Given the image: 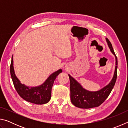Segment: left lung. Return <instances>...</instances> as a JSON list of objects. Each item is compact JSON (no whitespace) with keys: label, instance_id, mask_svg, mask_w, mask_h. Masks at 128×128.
I'll return each instance as SVG.
<instances>
[{"label":"left lung","instance_id":"8db88e82","mask_svg":"<svg viewBox=\"0 0 128 128\" xmlns=\"http://www.w3.org/2000/svg\"><path fill=\"white\" fill-rule=\"evenodd\" d=\"M108 47L112 53L115 56L116 67L113 78L108 85L97 92H89L85 90L76 80L68 74L70 80V100L76 107L81 108H91L98 107L102 104L108 98L115 84L117 78L118 69V59L114 54L112 44L110 41L106 38Z\"/></svg>","mask_w":128,"mask_h":128}]
</instances>
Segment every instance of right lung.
Masks as SVG:
<instances>
[{
    "mask_svg": "<svg viewBox=\"0 0 128 128\" xmlns=\"http://www.w3.org/2000/svg\"><path fill=\"white\" fill-rule=\"evenodd\" d=\"M10 72L13 83L17 92L24 100L36 104H43L48 103L51 99V89L54 82L59 73L62 72L61 69L53 73L48 77L42 85L37 87H28L21 84L14 74L13 56L10 66Z\"/></svg>",
    "mask_w": 128,
    "mask_h": 128,
    "instance_id": "1",
    "label": "right lung"
}]
</instances>
